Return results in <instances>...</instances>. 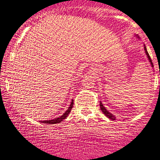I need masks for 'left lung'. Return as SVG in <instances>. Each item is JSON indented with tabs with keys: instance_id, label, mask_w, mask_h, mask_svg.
<instances>
[{
	"instance_id": "8db88e82",
	"label": "left lung",
	"mask_w": 160,
	"mask_h": 160,
	"mask_svg": "<svg viewBox=\"0 0 160 160\" xmlns=\"http://www.w3.org/2000/svg\"><path fill=\"white\" fill-rule=\"evenodd\" d=\"M144 51H145V53H146V54H147V56H148V60H149V61L151 62V66L153 67V63H152V61H151V57H150V55H149V54H148L147 49H146L145 46H144ZM99 106H100L101 110H102V112H103V113H104V114L106 116V117H108V118H109V119L112 120V121H114V120H115V117H114V115H113V114H111L110 112H108V111L106 110V108H105V107L102 106V102H100V103H99Z\"/></svg>"
}]
</instances>
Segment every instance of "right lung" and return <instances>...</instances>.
Here are the masks:
<instances>
[{
	"label": "right lung",
	"instance_id": "right-lung-1",
	"mask_svg": "<svg viewBox=\"0 0 160 160\" xmlns=\"http://www.w3.org/2000/svg\"><path fill=\"white\" fill-rule=\"evenodd\" d=\"M72 107H73V100L71 102L70 106H69L68 109L67 110V112H64V114H63L62 116H61L60 118H55V119H53V120H50V121H40V122H42L43 123H48V124H54V123H61L63 120H64L65 118L68 116V114H69V112H70V111L72 110Z\"/></svg>",
	"mask_w": 160,
	"mask_h": 160
}]
</instances>
